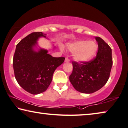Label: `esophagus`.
I'll return each instance as SVG.
<instances>
[{"mask_svg": "<svg viewBox=\"0 0 128 128\" xmlns=\"http://www.w3.org/2000/svg\"><path fill=\"white\" fill-rule=\"evenodd\" d=\"M65 62H70V59L68 58V57H66V59H65Z\"/></svg>", "mask_w": 128, "mask_h": 128, "instance_id": "esophagus-1", "label": "esophagus"}]
</instances>
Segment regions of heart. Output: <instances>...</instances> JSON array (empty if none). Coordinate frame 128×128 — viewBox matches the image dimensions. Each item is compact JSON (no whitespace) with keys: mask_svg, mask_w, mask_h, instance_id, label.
<instances>
[{"mask_svg":"<svg viewBox=\"0 0 128 128\" xmlns=\"http://www.w3.org/2000/svg\"><path fill=\"white\" fill-rule=\"evenodd\" d=\"M67 48L74 53V58L76 62H87L95 56L98 45L94 41L78 40L68 44Z\"/></svg>","mask_w":128,"mask_h":128,"instance_id":"b5f03b06","label":"heart"}]
</instances>
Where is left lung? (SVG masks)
Returning a JSON list of instances; mask_svg holds the SVG:
<instances>
[{"label":"left lung","instance_id":"left-lung-1","mask_svg":"<svg viewBox=\"0 0 128 128\" xmlns=\"http://www.w3.org/2000/svg\"><path fill=\"white\" fill-rule=\"evenodd\" d=\"M98 52L93 60L78 63L72 62V72L70 80L77 91L92 93L100 89L108 80L112 66V50L100 37H95Z\"/></svg>","mask_w":128,"mask_h":128}]
</instances>
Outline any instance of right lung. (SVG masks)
Here are the masks:
<instances>
[{"mask_svg": "<svg viewBox=\"0 0 128 128\" xmlns=\"http://www.w3.org/2000/svg\"><path fill=\"white\" fill-rule=\"evenodd\" d=\"M46 35L36 32L26 36L17 44L13 57L14 75L18 84L32 94L46 90L54 72L65 60L62 57H52L44 48L34 50L39 38H46Z\"/></svg>", "mask_w": 128, "mask_h": 128, "instance_id": "right-lung-1", "label": "right lung"}]
</instances>
